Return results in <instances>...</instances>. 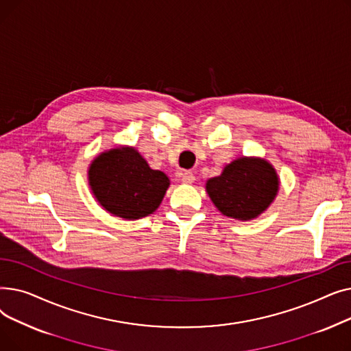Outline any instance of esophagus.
Here are the masks:
<instances>
[{"instance_id": "1", "label": "esophagus", "mask_w": 351, "mask_h": 351, "mask_svg": "<svg viewBox=\"0 0 351 351\" xmlns=\"http://www.w3.org/2000/svg\"><path fill=\"white\" fill-rule=\"evenodd\" d=\"M180 178H182V182L183 183H193L195 182V175L189 171H185L180 173Z\"/></svg>"}]
</instances>
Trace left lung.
<instances>
[{"label": "left lung", "instance_id": "left-lung-1", "mask_svg": "<svg viewBox=\"0 0 351 351\" xmlns=\"http://www.w3.org/2000/svg\"><path fill=\"white\" fill-rule=\"evenodd\" d=\"M279 188L280 179L273 165L257 156L237 158L219 176L206 180V192L216 209L242 222L267 210Z\"/></svg>", "mask_w": 351, "mask_h": 351}]
</instances>
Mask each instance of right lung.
Masks as SVG:
<instances>
[{
    "instance_id": "add662e5",
    "label": "right lung",
    "mask_w": 351,
    "mask_h": 351,
    "mask_svg": "<svg viewBox=\"0 0 351 351\" xmlns=\"http://www.w3.org/2000/svg\"><path fill=\"white\" fill-rule=\"evenodd\" d=\"M88 185L108 213L136 220L159 208L171 180L152 169L134 146H117L90 162Z\"/></svg>"
}]
</instances>
